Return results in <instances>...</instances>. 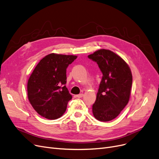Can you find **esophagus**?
<instances>
[{
	"label": "esophagus",
	"instance_id": "esophagus-1",
	"mask_svg": "<svg viewBox=\"0 0 159 159\" xmlns=\"http://www.w3.org/2000/svg\"><path fill=\"white\" fill-rule=\"evenodd\" d=\"M84 96V94L83 93H80V94H78V95H77V97L78 98H82V97Z\"/></svg>",
	"mask_w": 159,
	"mask_h": 159
}]
</instances>
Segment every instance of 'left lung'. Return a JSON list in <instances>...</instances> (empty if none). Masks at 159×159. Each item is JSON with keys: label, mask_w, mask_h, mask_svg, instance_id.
<instances>
[{"label": "left lung", "mask_w": 159, "mask_h": 159, "mask_svg": "<svg viewBox=\"0 0 159 159\" xmlns=\"http://www.w3.org/2000/svg\"><path fill=\"white\" fill-rule=\"evenodd\" d=\"M102 73L96 100L92 107L95 118L111 121L125 108L130 99L133 76L129 65L114 52L100 49L88 55Z\"/></svg>", "instance_id": "1"}]
</instances>
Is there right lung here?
I'll return each mask as SVG.
<instances>
[{
	"label": "right lung",
	"mask_w": 159,
	"mask_h": 159,
	"mask_svg": "<svg viewBox=\"0 0 159 159\" xmlns=\"http://www.w3.org/2000/svg\"><path fill=\"white\" fill-rule=\"evenodd\" d=\"M77 58L75 55L51 53L41 59L27 83L28 98L42 117L56 120L66 112L72 95L66 84V69Z\"/></svg>",
	"instance_id": "right-lung-1"
}]
</instances>
